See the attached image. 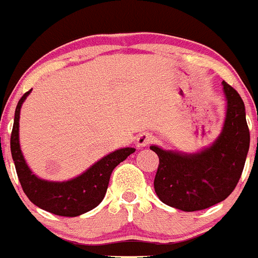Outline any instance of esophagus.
<instances>
[{
  "mask_svg": "<svg viewBox=\"0 0 258 258\" xmlns=\"http://www.w3.org/2000/svg\"><path fill=\"white\" fill-rule=\"evenodd\" d=\"M152 141H154V136L151 133L145 132V133H141L138 136V138H137V145L140 146V147H145V146H149Z\"/></svg>",
  "mask_w": 258,
  "mask_h": 258,
  "instance_id": "34e87169",
  "label": "esophagus"
}]
</instances>
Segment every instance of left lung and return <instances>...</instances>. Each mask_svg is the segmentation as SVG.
<instances>
[{
    "mask_svg": "<svg viewBox=\"0 0 258 258\" xmlns=\"http://www.w3.org/2000/svg\"><path fill=\"white\" fill-rule=\"evenodd\" d=\"M227 111L216 142L198 154L165 151L151 146L159 156L154 187L159 199L173 208L195 212L226 199L236 187L249 150L245 107L235 89L222 83Z\"/></svg>",
    "mask_w": 258,
    "mask_h": 258,
    "instance_id": "left-lung-1",
    "label": "left lung"
}]
</instances>
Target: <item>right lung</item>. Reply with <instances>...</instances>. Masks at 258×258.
<instances>
[{"label":"right lung","instance_id":"obj_1","mask_svg":"<svg viewBox=\"0 0 258 258\" xmlns=\"http://www.w3.org/2000/svg\"><path fill=\"white\" fill-rule=\"evenodd\" d=\"M29 93L31 90L18 102L10 140L11 156L23 191L35 206L56 216L76 217L92 211L103 200L112 170L133 154L136 149L125 147L116 150L93 164L83 174L70 181L50 182L38 178L27 165L19 145L20 107Z\"/></svg>","mask_w":258,"mask_h":258}]
</instances>
